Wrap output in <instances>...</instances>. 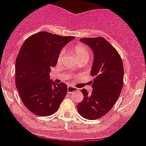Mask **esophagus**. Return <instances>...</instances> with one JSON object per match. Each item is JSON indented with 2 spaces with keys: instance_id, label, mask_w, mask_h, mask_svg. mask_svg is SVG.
<instances>
[{
  "instance_id": "1",
  "label": "esophagus",
  "mask_w": 146,
  "mask_h": 146,
  "mask_svg": "<svg viewBox=\"0 0 146 146\" xmlns=\"http://www.w3.org/2000/svg\"><path fill=\"white\" fill-rule=\"evenodd\" d=\"M76 92H78V89L76 87H68V93H74Z\"/></svg>"
}]
</instances>
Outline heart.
<instances>
[{
    "instance_id": "1",
    "label": "heart",
    "mask_w": 146,
    "mask_h": 146,
    "mask_svg": "<svg viewBox=\"0 0 146 146\" xmlns=\"http://www.w3.org/2000/svg\"><path fill=\"white\" fill-rule=\"evenodd\" d=\"M73 51L79 61L84 60V59L85 60H89L90 56V52L89 49L87 48L85 45H83V44H81V43L76 44V45H75L73 47ZM62 56L63 51H61L59 53V56H58V62H59L62 59Z\"/></svg>"
}]
</instances>
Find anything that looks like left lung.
Returning <instances> with one entry per match:
<instances>
[{
  "label": "left lung",
  "instance_id": "8db88e82",
  "mask_svg": "<svg viewBox=\"0 0 146 146\" xmlns=\"http://www.w3.org/2000/svg\"><path fill=\"white\" fill-rule=\"evenodd\" d=\"M80 41L93 50L90 75L94 78L91 94L85 89L81 90L84 100L77 110L84 118L96 120L104 116L118 99L123 84V64L117 50L104 37L82 38Z\"/></svg>",
  "mask_w": 146,
  "mask_h": 146
}]
</instances>
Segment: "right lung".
I'll list each match as a JSON object with an SVG mask.
<instances>
[{"instance_id":"obj_1","label":"right lung","mask_w":146,"mask_h":146,"mask_svg":"<svg viewBox=\"0 0 146 146\" xmlns=\"http://www.w3.org/2000/svg\"><path fill=\"white\" fill-rule=\"evenodd\" d=\"M40 31L27 38L15 62V84L26 108L38 116H49L57 111L64 100L68 86L50 80L63 47L73 40Z\"/></svg>"}]
</instances>
